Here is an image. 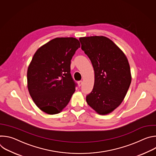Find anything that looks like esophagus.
Here are the masks:
<instances>
[{"label": "esophagus", "mask_w": 156, "mask_h": 156, "mask_svg": "<svg viewBox=\"0 0 156 156\" xmlns=\"http://www.w3.org/2000/svg\"><path fill=\"white\" fill-rule=\"evenodd\" d=\"M78 86L80 87L82 85V84H83V81H80L78 82Z\"/></svg>", "instance_id": "1"}]
</instances>
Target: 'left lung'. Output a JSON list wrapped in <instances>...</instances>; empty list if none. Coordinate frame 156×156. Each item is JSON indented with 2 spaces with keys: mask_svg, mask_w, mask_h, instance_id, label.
I'll list each match as a JSON object with an SVG mask.
<instances>
[{
  "mask_svg": "<svg viewBox=\"0 0 156 156\" xmlns=\"http://www.w3.org/2000/svg\"><path fill=\"white\" fill-rule=\"evenodd\" d=\"M80 41L94 71V87L86 96V102L99 114H108L120 105L131 84L128 59L116 44L105 36L83 37Z\"/></svg>",
  "mask_w": 156,
  "mask_h": 156,
  "instance_id": "obj_1",
  "label": "left lung"
}]
</instances>
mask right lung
<instances>
[{"instance_id": "obj_1", "label": "right lung", "mask_w": 156, "mask_h": 156, "mask_svg": "<svg viewBox=\"0 0 156 156\" xmlns=\"http://www.w3.org/2000/svg\"><path fill=\"white\" fill-rule=\"evenodd\" d=\"M80 48L74 37H57L39 48L27 72L28 88L36 105L53 115L66 106L77 84L70 73L72 57Z\"/></svg>"}]
</instances>
